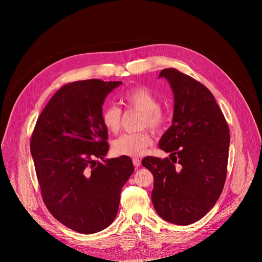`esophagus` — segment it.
Returning a JSON list of instances; mask_svg holds the SVG:
<instances>
[{
  "mask_svg": "<svg viewBox=\"0 0 262 262\" xmlns=\"http://www.w3.org/2000/svg\"><path fill=\"white\" fill-rule=\"evenodd\" d=\"M132 161H133V164H134L135 167H138V166H140V164H141V161H140L138 158H133Z\"/></svg>",
  "mask_w": 262,
  "mask_h": 262,
  "instance_id": "obj_1",
  "label": "esophagus"
}]
</instances>
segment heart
<instances>
[{"instance_id":"b5f03b06","label":"heart","mask_w":262,"mask_h":262,"mask_svg":"<svg viewBox=\"0 0 262 262\" xmlns=\"http://www.w3.org/2000/svg\"><path fill=\"white\" fill-rule=\"evenodd\" d=\"M121 101L127 110L142 114L140 119L141 128L149 127L158 131L167 122V114L159 108V99L147 88H132L121 96ZM101 120L108 131L116 134L121 128L122 110L115 105H109L102 110ZM152 142L151 135L147 131L127 133L114 141L113 151L116 155L139 156L147 150Z\"/></svg>"}]
</instances>
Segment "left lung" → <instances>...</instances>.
I'll return each instance as SVG.
<instances>
[{
  "label": "left lung",
  "mask_w": 262,
  "mask_h": 262,
  "mask_svg": "<svg viewBox=\"0 0 262 262\" xmlns=\"http://www.w3.org/2000/svg\"><path fill=\"white\" fill-rule=\"evenodd\" d=\"M174 95L172 125L159 148L169 158L147 156L142 165L153 174V207L165 221L189 225L203 218L218 201L227 176L230 134L213 94L177 69H164Z\"/></svg>",
  "instance_id": "obj_1"
}]
</instances>
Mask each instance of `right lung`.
I'll return each mask as SVG.
<instances>
[{"label":"right lung","instance_id":"obj_1","mask_svg":"<svg viewBox=\"0 0 262 262\" xmlns=\"http://www.w3.org/2000/svg\"><path fill=\"white\" fill-rule=\"evenodd\" d=\"M120 84L93 78L62 85L38 117L30 140L46 208L78 233H97L112 224L121 189L134 171L129 156L98 160L109 150L102 106Z\"/></svg>","mask_w":262,"mask_h":262}]
</instances>
